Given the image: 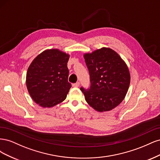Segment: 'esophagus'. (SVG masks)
I'll list each match as a JSON object with an SVG mask.
<instances>
[{
	"mask_svg": "<svg viewBox=\"0 0 160 160\" xmlns=\"http://www.w3.org/2000/svg\"><path fill=\"white\" fill-rule=\"evenodd\" d=\"M79 85H80L79 82H77V83L72 84V87H74V88H78Z\"/></svg>",
	"mask_w": 160,
	"mask_h": 160,
	"instance_id": "obj_1",
	"label": "esophagus"
}]
</instances>
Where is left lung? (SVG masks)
Returning a JSON list of instances; mask_svg holds the SVG:
<instances>
[{
    "instance_id": "8db88e82",
    "label": "left lung",
    "mask_w": 160,
    "mask_h": 160,
    "mask_svg": "<svg viewBox=\"0 0 160 160\" xmlns=\"http://www.w3.org/2000/svg\"><path fill=\"white\" fill-rule=\"evenodd\" d=\"M89 70V88H80L88 104L99 112L113 109L122 102L130 83L129 71L117 52L103 47L84 55Z\"/></svg>"
}]
</instances>
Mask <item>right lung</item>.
Instances as JSON below:
<instances>
[{
    "instance_id": "right-lung-1",
    "label": "right lung",
    "mask_w": 160,
    "mask_h": 160,
    "mask_svg": "<svg viewBox=\"0 0 160 160\" xmlns=\"http://www.w3.org/2000/svg\"><path fill=\"white\" fill-rule=\"evenodd\" d=\"M69 55L58 49L38 55L28 67L27 88L34 101L42 108H51L63 101L71 88L67 62Z\"/></svg>"
}]
</instances>
